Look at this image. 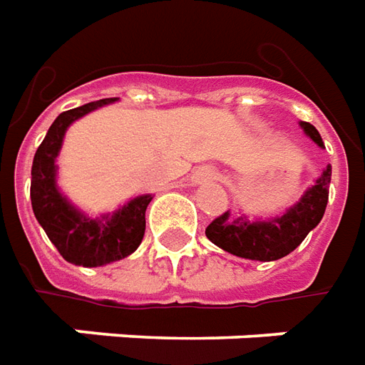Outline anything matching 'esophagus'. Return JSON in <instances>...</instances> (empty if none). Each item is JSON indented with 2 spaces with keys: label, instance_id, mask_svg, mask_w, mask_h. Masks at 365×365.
<instances>
[{
  "label": "esophagus",
  "instance_id": "obj_1",
  "mask_svg": "<svg viewBox=\"0 0 365 365\" xmlns=\"http://www.w3.org/2000/svg\"><path fill=\"white\" fill-rule=\"evenodd\" d=\"M218 177V173L214 167L210 165H202V167H198L195 170V175H192V185H200V182H208V180H214V178Z\"/></svg>",
  "mask_w": 365,
  "mask_h": 365
}]
</instances>
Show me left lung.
<instances>
[{
  "label": "left lung",
  "mask_w": 365,
  "mask_h": 365,
  "mask_svg": "<svg viewBox=\"0 0 365 365\" xmlns=\"http://www.w3.org/2000/svg\"><path fill=\"white\" fill-rule=\"evenodd\" d=\"M304 133L314 143L322 145V137L309 121H301ZM332 169L328 165L317 185L311 187L293 208L267 222H250L245 218H232L230 212L220 214L206 228V237L224 252L255 261H275L297 250L312 228L319 226L328 202Z\"/></svg>",
  "instance_id": "obj_1"
}]
</instances>
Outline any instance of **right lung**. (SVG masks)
I'll return each mask as SVG.
<instances>
[{
  "instance_id": "1",
  "label": "right lung",
  "mask_w": 365,
  "mask_h": 365,
  "mask_svg": "<svg viewBox=\"0 0 365 365\" xmlns=\"http://www.w3.org/2000/svg\"><path fill=\"white\" fill-rule=\"evenodd\" d=\"M118 98H104L63 112L46 131L31 167V206L48 240L64 259L82 267H100L133 253L145 234V210L151 195L137 196L104 218H86L66 202L54 182L56 155L72 121Z\"/></svg>"
}]
</instances>
